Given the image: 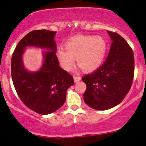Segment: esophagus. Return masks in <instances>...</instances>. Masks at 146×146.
Wrapping results in <instances>:
<instances>
[{
	"label": "esophagus",
	"instance_id": "34e87169",
	"mask_svg": "<svg viewBox=\"0 0 146 146\" xmlns=\"http://www.w3.org/2000/svg\"><path fill=\"white\" fill-rule=\"evenodd\" d=\"M73 79H74V81L76 82H79L81 80V77L79 76H73Z\"/></svg>",
	"mask_w": 146,
	"mask_h": 146
}]
</instances>
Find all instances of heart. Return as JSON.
Instances as JSON below:
<instances>
[{
    "label": "heart",
    "instance_id": "heart-1",
    "mask_svg": "<svg viewBox=\"0 0 146 146\" xmlns=\"http://www.w3.org/2000/svg\"><path fill=\"white\" fill-rule=\"evenodd\" d=\"M65 50L59 48L56 57L66 71L72 70L76 58L77 65L85 73L95 71L102 64L107 51V43L100 36L78 35L69 39Z\"/></svg>",
    "mask_w": 146,
    "mask_h": 146
}]
</instances>
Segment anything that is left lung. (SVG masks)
<instances>
[{"instance_id": "1", "label": "left lung", "mask_w": 146, "mask_h": 146, "mask_svg": "<svg viewBox=\"0 0 146 146\" xmlns=\"http://www.w3.org/2000/svg\"><path fill=\"white\" fill-rule=\"evenodd\" d=\"M107 33L112 42L105 62L82 78L87 86L84 101L97 110H108L120 104L130 90L134 76L132 48L119 34L110 31Z\"/></svg>"}]
</instances>
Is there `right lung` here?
<instances>
[{"instance_id": "obj_1", "label": "right lung", "mask_w": 146, "mask_h": 146, "mask_svg": "<svg viewBox=\"0 0 146 146\" xmlns=\"http://www.w3.org/2000/svg\"><path fill=\"white\" fill-rule=\"evenodd\" d=\"M56 32L40 29L29 32L20 41L11 58V76L15 90L22 102L30 110L40 114H48L61 107L68 88L73 85V78L58 66ZM27 46L48 50L44 52V63L39 72H29L22 62Z\"/></svg>"}]
</instances>
